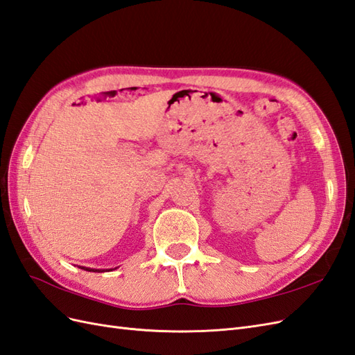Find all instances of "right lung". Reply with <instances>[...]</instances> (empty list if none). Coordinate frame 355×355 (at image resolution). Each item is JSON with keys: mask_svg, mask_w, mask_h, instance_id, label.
<instances>
[{"mask_svg": "<svg viewBox=\"0 0 355 355\" xmlns=\"http://www.w3.org/2000/svg\"><path fill=\"white\" fill-rule=\"evenodd\" d=\"M83 269L89 270V272H104V270H101V269H96V270L95 269H90V268H83Z\"/></svg>", "mask_w": 355, "mask_h": 355, "instance_id": "1", "label": "right lung"}]
</instances>
